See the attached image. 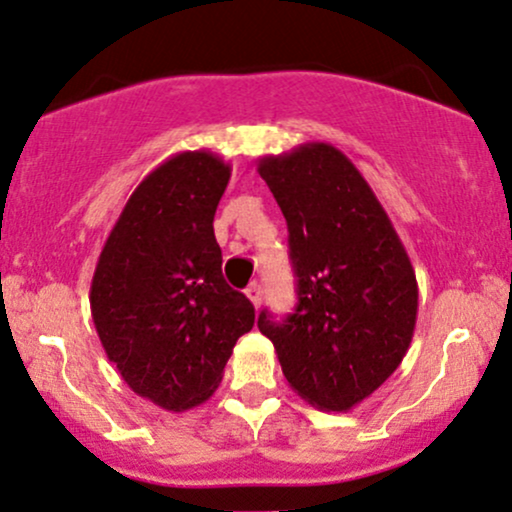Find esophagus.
<instances>
[{"label": "esophagus", "mask_w": 512, "mask_h": 512, "mask_svg": "<svg viewBox=\"0 0 512 512\" xmlns=\"http://www.w3.org/2000/svg\"><path fill=\"white\" fill-rule=\"evenodd\" d=\"M245 295H248V298H250V303L252 305H255V307H260L262 305V295H264V291H262V286H260V283H250V286H248V291H245Z\"/></svg>", "instance_id": "34e87169"}]
</instances>
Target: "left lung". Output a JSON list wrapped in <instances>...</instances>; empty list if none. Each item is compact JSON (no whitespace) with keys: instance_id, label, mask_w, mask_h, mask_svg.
<instances>
[{"instance_id":"obj_1","label":"left lung","mask_w":512,"mask_h":512,"mask_svg":"<svg viewBox=\"0 0 512 512\" xmlns=\"http://www.w3.org/2000/svg\"><path fill=\"white\" fill-rule=\"evenodd\" d=\"M288 224L298 305L257 326L283 377L319 410L348 412L372 396L408 353L417 322V279L408 252L355 164L329 143L262 157Z\"/></svg>"}]
</instances>
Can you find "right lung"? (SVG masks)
Masks as SVG:
<instances>
[{
	"label": "right lung",
	"instance_id": "add662e5",
	"mask_svg": "<svg viewBox=\"0 0 512 512\" xmlns=\"http://www.w3.org/2000/svg\"><path fill=\"white\" fill-rule=\"evenodd\" d=\"M231 164L178 152L128 197L97 260L90 310L104 353L131 389L183 412L217 391L255 307L221 274L214 212Z\"/></svg>",
	"mask_w": 512,
	"mask_h": 512
}]
</instances>
